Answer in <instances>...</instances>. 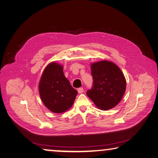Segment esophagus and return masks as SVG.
I'll return each instance as SVG.
<instances>
[{"mask_svg":"<svg viewBox=\"0 0 158 158\" xmlns=\"http://www.w3.org/2000/svg\"><path fill=\"white\" fill-rule=\"evenodd\" d=\"M77 91H78V93L79 94H81V93H83V92H84V88H79L77 89Z\"/></svg>","mask_w":158,"mask_h":158,"instance_id":"34e87169","label":"esophagus"}]
</instances>
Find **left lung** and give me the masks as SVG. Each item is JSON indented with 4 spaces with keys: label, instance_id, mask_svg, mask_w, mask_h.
<instances>
[{
    "label": "left lung",
    "instance_id": "1",
    "mask_svg": "<svg viewBox=\"0 0 158 158\" xmlns=\"http://www.w3.org/2000/svg\"><path fill=\"white\" fill-rule=\"evenodd\" d=\"M93 84L86 92L88 97L97 108L106 110L121 101L127 81L122 70L113 62L102 61L91 65Z\"/></svg>",
    "mask_w": 158,
    "mask_h": 158
}]
</instances>
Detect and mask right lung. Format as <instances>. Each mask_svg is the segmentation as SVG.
Returning <instances> with one entry per match:
<instances>
[{"instance_id":"add662e5","label":"right lung","mask_w":158,"mask_h":158,"mask_svg":"<svg viewBox=\"0 0 158 158\" xmlns=\"http://www.w3.org/2000/svg\"><path fill=\"white\" fill-rule=\"evenodd\" d=\"M39 93L45 106L53 113H61L73 106L77 91L65 77L63 66L52 62L42 74Z\"/></svg>"}]
</instances>
